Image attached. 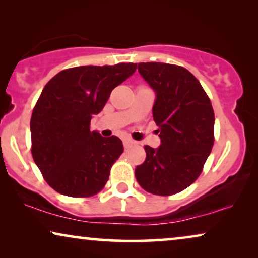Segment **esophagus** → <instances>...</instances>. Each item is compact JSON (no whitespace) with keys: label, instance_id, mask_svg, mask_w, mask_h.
<instances>
[{"label":"esophagus","instance_id":"34e87169","mask_svg":"<svg viewBox=\"0 0 258 258\" xmlns=\"http://www.w3.org/2000/svg\"><path fill=\"white\" fill-rule=\"evenodd\" d=\"M133 144H135V142H134L133 140H130V139H124V140H123V146H124L125 149H128V148L132 147Z\"/></svg>","mask_w":258,"mask_h":258}]
</instances>
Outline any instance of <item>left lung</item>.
<instances>
[{
  "label": "left lung",
  "mask_w": 258,
  "mask_h": 258,
  "mask_svg": "<svg viewBox=\"0 0 258 258\" xmlns=\"http://www.w3.org/2000/svg\"><path fill=\"white\" fill-rule=\"evenodd\" d=\"M140 75L156 98L153 117L161 146L144 147L146 161L135 169L139 184L160 196L177 194L199 177L214 146L215 116L201 83L183 67L139 63Z\"/></svg>",
  "instance_id": "8db88e82"
}]
</instances>
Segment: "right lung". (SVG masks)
Masks as SVG:
<instances>
[{
    "mask_svg": "<svg viewBox=\"0 0 258 258\" xmlns=\"http://www.w3.org/2000/svg\"><path fill=\"white\" fill-rule=\"evenodd\" d=\"M136 66L75 67L45 84L30 119L31 154L57 192L88 197L103 189L123 144L117 136L90 132V121L103 109L112 89L135 73Z\"/></svg>",
    "mask_w": 258,
    "mask_h": 258,
    "instance_id": "right-lung-1",
    "label": "right lung"
}]
</instances>
